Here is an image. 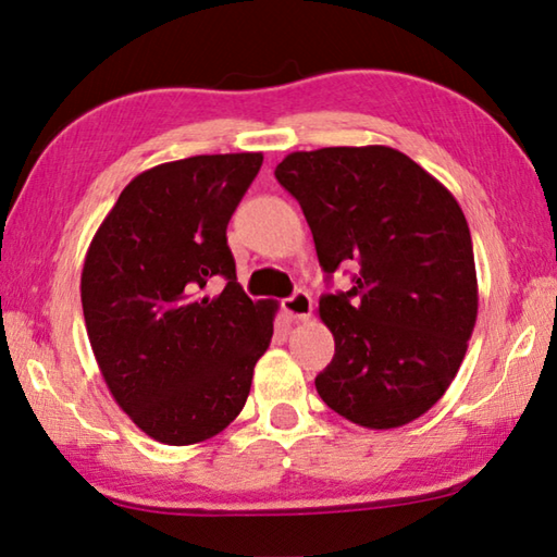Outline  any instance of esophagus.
I'll use <instances>...</instances> for the list:
<instances>
[{
    "label": "esophagus",
    "instance_id": "obj_1",
    "mask_svg": "<svg viewBox=\"0 0 557 557\" xmlns=\"http://www.w3.org/2000/svg\"><path fill=\"white\" fill-rule=\"evenodd\" d=\"M282 309H285V312L292 319H299V322H305V319L312 317V297H309L305 289H297L295 295L282 301Z\"/></svg>",
    "mask_w": 557,
    "mask_h": 557
}]
</instances>
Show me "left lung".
Wrapping results in <instances>:
<instances>
[{
	"label": "left lung",
	"instance_id": "1",
	"mask_svg": "<svg viewBox=\"0 0 557 557\" xmlns=\"http://www.w3.org/2000/svg\"><path fill=\"white\" fill-rule=\"evenodd\" d=\"M312 228L332 277L356 262L354 287L322 295L336 351L317 375L346 420L391 430L435 405L476 324V270L465 213L435 176L393 147L292 152L275 169Z\"/></svg>",
	"mask_w": 557,
	"mask_h": 557
}]
</instances>
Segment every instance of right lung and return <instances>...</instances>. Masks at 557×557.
<instances>
[{"label": "right lung", "instance_id": "obj_1", "mask_svg": "<svg viewBox=\"0 0 557 557\" xmlns=\"http://www.w3.org/2000/svg\"><path fill=\"white\" fill-rule=\"evenodd\" d=\"M260 152L147 169L100 223L81 275L88 338L112 398L164 445L219 435L248 400L277 301H252L225 238ZM215 276L221 296L205 295Z\"/></svg>", "mask_w": 557, "mask_h": 557}]
</instances>
